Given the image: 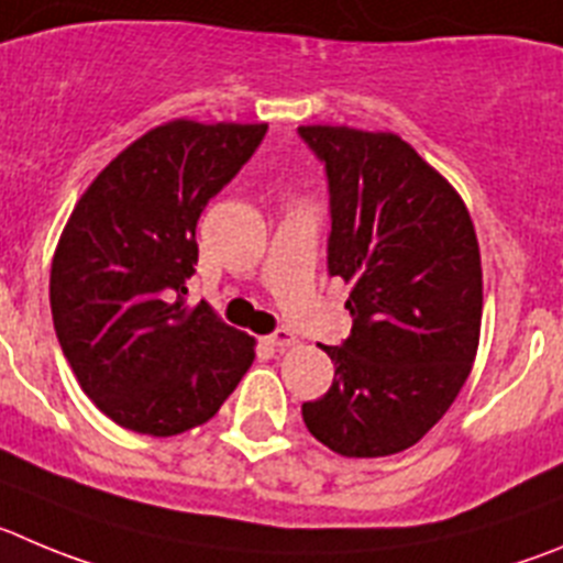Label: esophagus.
<instances>
[{
  "instance_id": "1",
  "label": "esophagus",
  "mask_w": 563,
  "mask_h": 563,
  "mask_svg": "<svg viewBox=\"0 0 563 563\" xmlns=\"http://www.w3.org/2000/svg\"><path fill=\"white\" fill-rule=\"evenodd\" d=\"M266 344L275 346V350H286V346L297 344V335H294L291 330L280 328V330H275V333H272V335H266Z\"/></svg>"
}]
</instances>
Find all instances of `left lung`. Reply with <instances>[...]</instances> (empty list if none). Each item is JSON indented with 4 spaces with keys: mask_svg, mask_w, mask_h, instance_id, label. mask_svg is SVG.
I'll return each mask as SVG.
<instances>
[{
    "mask_svg": "<svg viewBox=\"0 0 563 563\" xmlns=\"http://www.w3.org/2000/svg\"><path fill=\"white\" fill-rule=\"evenodd\" d=\"M299 139L328 175V272L353 286V333L324 346L333 386L302 402V419L346 459L402 453L448 413L477 353L483 272L470 210L400 135L311 124Z\"/></svg>",
    "mask_w": 563,
    "mask_h": 563,
    "instance_id": "left-lung-1",
    "label": "left lung"
}]
</instances>
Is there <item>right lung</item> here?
<instances>
[{
  "label": "right lung",
  "mask_w": 563,
  "mask_h": 563,
  "mask_svg": "<svg viewBox=\"0 0 563 563\" xmlns=\"http://www.w3.org/2000/svg\"><path fill=\"white\" fill-rule=\"evenodd\" d=\"M266 124L175 119L97 175L49 275L57 341L93 406L122 428L177 435L208 422L255 358V341L208 302L188 308L197 222L264 141Z\"/></svg>",
  "instance_id": "obj_1"
}]
</instances>
